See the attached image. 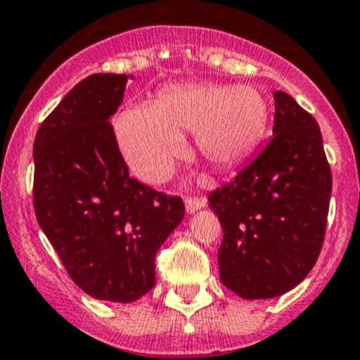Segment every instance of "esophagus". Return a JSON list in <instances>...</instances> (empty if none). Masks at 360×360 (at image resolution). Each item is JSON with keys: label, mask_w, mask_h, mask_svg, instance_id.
<instances>
[{"label": "esophagus", "mask_w": 360, "mask_h": 360, "mask_svg": "<svg viewBox=\"0 0 360 360\" xmlns=\"http://www.w3.org/2000/svg\"><path fill=\"white\" fill-rule=\"evenodd\" d=\"M207 207V198L205 196H200V198H195V196H190L186 198V212L188 214H195L196 210Z\"/></svg>", "instance_id": "34e87169"}]
</instances>
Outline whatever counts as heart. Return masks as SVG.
Listing matches in <instances>:
<instances>
[{
  "label": "heart",
  "mask_w": 360,
  "mask_h": 360,
  "mask_svg": "<svg viewBox=\"0 0 360 360\" xmlns=\"http://www.w3.org/2000/svg\"><path fill=\"white\" fill-rule=\"evenodd\" d=\"M269 107L252 84H179L164 89L150 107L117 117L120 150L141 181L167 179L183 153L186 132H195L200 155L215 167H233L262 141Z\"/></svg>",
  "instance_id": "heart-1"
}]
</instances>
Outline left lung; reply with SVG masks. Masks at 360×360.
Masks as SVG:
<instances>
[{
  "mask_svg": "<svg viewBox=\"0 0 360 360\" xmlns=\"http://www.w3.org/2000/svg\"><path fill=\"white\" fill-rule=\"evenodd\" d=\"M272 139L229 184L209 195L221 221V281L245 298H274L305 279L319 257L331 169L316 119L274 93Z\"/></svg>",
  "mask_w": 360,
  "mask_h": 360,
  "instance_id": "1",
  "label": "left lung"
}]
</instances>
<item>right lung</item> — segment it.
I'll use <instances>...</instances> for the list:
<instances>
[{
  "instance_id": "1",
  "label": "right lung",
  "mask_w": 360,
  "mask_h": 360,
  "mask_svg": "<svg viewBox=\"0 0 360 360\" xmlns=\"http://www.w3.org/2000/svg\"><path fill=\"white\" fill-rule=\"evenodd\" d=\"M132 75L93 74L34 139V210L72 281L129 304L155 285V255L184 217L179 196L132 179L108 122Z\"/></svg>"
}]
</instances>
